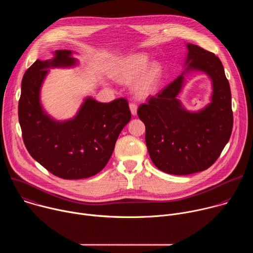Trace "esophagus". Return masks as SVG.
Here are the masks:
<instances>
[{
    "instance_id": "obj_1",
    "label": "esophagus",
    "mask_w": 253,
    "mask_h": 253,
    "mask_svg": "<svg viewBox=\"0 0 253 253\" xmlns=\"http://www.w3.org/2000/svg\"><path fill=\"white\" fill-rule=\"evenodd\" d=\"M129 107H130V111H131V113H132V115H136L137 114V105L135 104V103H130V105H129Z\"/></svg>"
}]
</instances>
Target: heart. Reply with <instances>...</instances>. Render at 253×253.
I'll return each instance as SVG.
<instances>
[{
	"label": "heart",
	"mask_w": 253,
	"mask_h": 253,
	"mask_svg": "<svg viewBox=\"0 0 253 253\" xmlns=\"http://www.w3.org/2000/svg\"><path fill=\"white\" fill-rule=\"evenodd\" d=\"M148 57L143 54H134L123 59L113 70L112 75L121 82H130L137 76L139 77L134 85L136 94L139 96H147L152 93L160 80L161 68L157 63L147 67Z\"/></svg>",
	"instance_id": "heart-1"
}]
</instances>
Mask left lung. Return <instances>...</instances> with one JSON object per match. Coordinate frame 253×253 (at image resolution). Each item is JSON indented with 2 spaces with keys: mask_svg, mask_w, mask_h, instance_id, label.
Returning <instances> with one entry per match:
<instances>
[{
  "mask_svg": "<svg viewBox=\"0 0 253 253\" xmlns=\"http://www.w3.org/2000/svg\"><path fill=\"white\" fill-rule=\"evenodd\" d=\"M185 71H202L212 81L211 102L198 112H189L178 100L185 72L147 103L137 114L145 124L150 158L161 171L188 175L209 168L229 141L233 113L231 92L218 57L197 45L187 44Z\"/></svg>",
  "mask_w": 253,
  "mask_h": 253,
  "instance_id": "1",
  "label": "left lung"
}]
</instances>
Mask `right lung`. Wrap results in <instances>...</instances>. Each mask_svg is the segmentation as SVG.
I'll return each instance as SVG.
<instances>
[{"instance_id":"add662e5","label":"right lung","mask_w":253,"mask_h":253,"mask_svg":"<svg viewBox=\"0 0 253 253\" xmlns=\"http://www.w3.org/2000/svg\"><path fill=\"white\" fill-rule=\"evenodd\" d=\"M71 55L57 50L53 59L37 60L26 71L18 115L25 146L36 161L60 178L83 179L106 166L131 112L125 98L100 103L88 97L73 119L51 118L40 102L41 86L49 68L77 64Z\"/></svg>"}]
</instances>
